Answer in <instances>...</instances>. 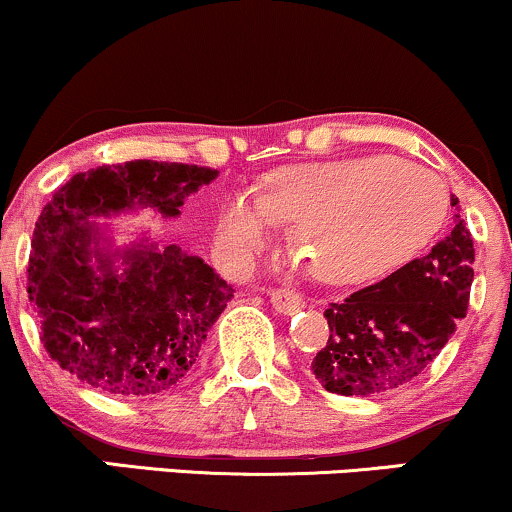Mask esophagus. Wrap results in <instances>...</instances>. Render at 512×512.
<instances>
[{"instance_id":"1","label":"esophagus","mask_w":512,"mask_h":512,"mask_svg":"<svg viewBox=\"0 0 512 512\" xmlns=\"http://www.w3.org/2000/svg\"><path fill=\"white\" fill-rule=\"evenodd\" d=\"M269 298H272L276 313L281 315H293L303 308V296L293 289H272Z\"/></svg>"}]
</instances>
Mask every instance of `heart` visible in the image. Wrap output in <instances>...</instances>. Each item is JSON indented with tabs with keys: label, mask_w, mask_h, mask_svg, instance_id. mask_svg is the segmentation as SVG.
<instances>
[{
	"label": "heart",
	"mask_w": 512,
	"mask_h": 512,
	"mask_svg": "<svg viewBox=\"0 0 512 512\" xmlns=\"http://www.w3.org/2000/svg\"><path fill=\"white\" fill-rule=\"evenodd\" d=\"M448 216L443 180L395 156H358L298 166L276 175L269 190H238L223 204L216 238L245 260L296 223L293 240L305 267L334 284L375 279L414 260Z\"/></svg>",
	"instance_id": "heart-1"
}]
</instances>
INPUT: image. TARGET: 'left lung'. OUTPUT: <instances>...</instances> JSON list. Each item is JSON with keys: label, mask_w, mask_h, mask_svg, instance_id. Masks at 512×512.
<instances>
[{"label": "left lung", "mask_w": 512, "mask_h": 512, "mask_svg": "<svg viewBox=\"0 0 512 512\" xmlns=\"http://www.w3.org/2000/svg\"><path fill=\"white\" fill-rule=\"evenodd\" d=\"M457 207V197H450ZM474 243L460 214L450 236L378 284L325 310L330 339L313 358L327 392L368 397L419 378L467 315Z\"/></svg>", "instance_id": "8db88e82"}]
</instances>
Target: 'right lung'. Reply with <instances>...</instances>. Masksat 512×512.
I'll use <instances>...</instances> for the list:
<instances>
[{"mask_svg": "<svg viewBox=\"0 0 512 512\" xmlns=\"http://www.w3.org/2000/svg\"><path fill=\"white\" fill-rule=\"evenodd\" d=\"M219 170L127 161L76 173L40 211L28 262V298L52 361L115 397H149L195 368L228 301L202 257L142 233L115 245L98 219L154 209L180 216L185 199Z\"/></svg>", "mask_w": 512, "mask_h": 512, "instance_id": "obj_1", "label": "right lung"}]
</instances>
